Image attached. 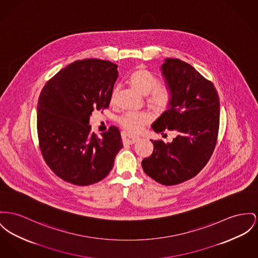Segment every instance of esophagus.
<instances>
[{
    "mask_svg": "<svg viewBox=\"0 0 258 258\" xmlns=\"http://www.w3.org/2000/svg\"><path fill=\"white\" fill-rule=\"evenodd\" d=\"M139 139L140 138L138 137V136H133V135H130L128 133H122V141L126 145L127 144L128 145H132V144L136 143Z\"/></svg>",
    "mask_w": 258,
    "mask_h": 258,
    "instance_id": "34e87169",
    "label": "esophagus"
}]
</instances>
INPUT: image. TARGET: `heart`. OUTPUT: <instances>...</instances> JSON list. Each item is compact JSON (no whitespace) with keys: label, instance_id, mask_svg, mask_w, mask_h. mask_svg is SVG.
<instances>
[{"label":"heart","instance_id":"obj_1","mask_svg":"<svg viewBox=\"0 0 258 258\" xmlns=\"http://www.w3.org/2000/svg\"><path fill=\"white\" fill-rule=\"evenodd\" d=\"M127 81L139 94L147 96V103L155 111L164 112L170 107L172 103L170 88L159 85L158 79L149 70L138 68L129 75ZM117 96L118 88H115L111 93L110 103H115ZM151 120L152 118L148 113H125L119 118L118 123L124 130L136 133Z\"/></svg>","mask_w":258,"mask_h":258}]
</instances>
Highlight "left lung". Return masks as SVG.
<instances>
[{"label":"left lung","mask_w":258,"mask_h":258,"mask_svg":"<svg viewBox=\"0 0 258 258\" xmlns=\"http://www.w3.org/2000/svg\"><path fill=\"white\" fill-rule=\"evenodd\" d=\"M162 74L172 92L170 107L153 124L156 133H177L171 143L152 140L154 152L142 161L145 173L157 183H183L205 167L216 146L220 102L212 82L190 64L166 58Z\"/></svg>","instance_id":"8db88e82"}]
</instances>
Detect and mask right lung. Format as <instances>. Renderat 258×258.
<instances>
[{"instance_id": "right-lung-1", "label": "right lung", "mask_w": 258, "mask_h": 258, "mask_svg": "<svg viewBox=\"0 0 258 258\" xmlns=\"http://www.w3.org/2000/svg\"><path fill=\"white\" fill-rule=\"evenodd\" d=\"M117 66L102 59L76 60L59 70L41 91L37 132L42 155L52 172L76 186L100 182L123 148L119 130L110 126L99 138L91 132L92 112L107 108Z\"/></svg>"}]
</instances>
